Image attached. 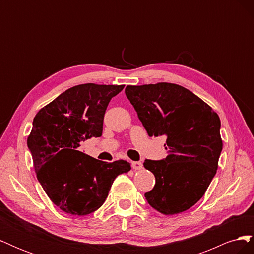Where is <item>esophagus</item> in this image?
<instances>
[{
	"mask_svg": "<svg viewBox=\"0 0 254 254\" xmlns=\"http://www.w3.org/2000/svg\"><path fill=\"white\" fill-rule=\"evenodd\" d=\"M131 166L135 171H140L143 168V164H142V162H140V161H133V162L131 163Z\"/></svg>",
	"mask_w": 254,
	"mask_h": 254,
	"instance_id": "esophagus-1",
	"label": "esophagus"
}]
</instances>
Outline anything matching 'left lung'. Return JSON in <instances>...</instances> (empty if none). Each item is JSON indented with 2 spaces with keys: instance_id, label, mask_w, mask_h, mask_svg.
<instances>
[{
  "instance_id": "left-lung-1",
  "label": "left lung",
  "mask_w": 254,
  "mask_h": 254,
  "mask_svg": "<svg viewBox=\"0 0 254 254\" xmlns=\"http://www.w3.org/2000/svg\"><path fill=\"white\" fill-rule=\"evenodd\" d=\"M125 93L148 135L166 136L167 157L144 162L156 177L146 200L164 215L189 210L204 195L217 171L222 150L219 117L179 84L127 86Z\"/></svg>"
}]
</instances>
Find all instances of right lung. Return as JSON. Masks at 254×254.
<instances>
[{
    "label": "right lung",
    "instance_id": "1",
    "mask_svg": "<svg viewBox=\"0 0 254 254\" xmlns=\"http://www.w3.org/2000/svg\"><path fill=\"white\" fill-rule=\"evenodd\" d=\"M124 87L78 84L34 118L28 149L38 180L61 211L78 216L93 213L108 197L114 179L131 170L125 160L108 163L77 150L84 140L102 135L107 107Z\"/></svg>",
    "mask_w": 254,
    "mask_h": 254
}]
</instances>
